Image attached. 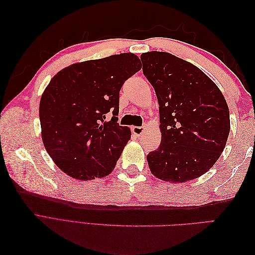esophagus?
Masks as SVG:
<instances>
[{
  "instance_id": "34e87169",
  "label": "esophagus",
  "mask_w": 255,
  "mask_h": 255,
  "mask_svg": "<svg viewBox=\"0 0 255 255\" xmlns=\"http://www.w3.org/2000/svg\"><path fill=\"white\" fill-rule=\"evenodd\" d=\"M145 128H146L145 126H143V127H133V128H132V130H133V133H134L135 135L141 136V135L143 134L144 130H145Z\"/></svg>"
}]
</instances>
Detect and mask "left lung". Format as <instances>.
Instances as JSON below:
<instances>
[{"mask_svg": "<svg viewBox=\"0 0 255 255\" xmlns=\"http://www.w3.org/2000/svg\"><path fill=\"white\" fill-rule=\"evenodd\" d=\"M142 72L159 105L161 140L146 156L157 179L184 183L206 173L225 150L230 112L222 92L198 67L170 53H142Z\"/></svg>", "mask_w": 255, "mask_h": 255, "instance_id": "1", "label": "left lung"}]
</instances>
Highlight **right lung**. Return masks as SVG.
I'll list each match as a JSON object with an SVG mask.
<instances>
[{"mask_svg":"<svg viewBox=\"0 0 255 255\" xmlns=\"http://www.w3.org/2000/svg\"><path fill=\"white\" fill-rule=\"evenodd\" d=\"M141 69L133 53L75 63L53 76L40 99L45 150L61 171L81 181L101 179L117 164L130 129L117 123L119 91ZM112 110L113 118L104 122Z\"/></svg>","mask_w":255,"mask_h":255,"instance_id":"obj_1","label":"right lung"}]
</instances>
